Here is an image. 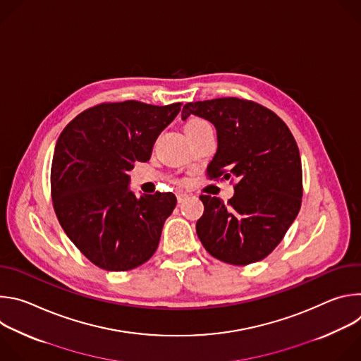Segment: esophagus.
<instances>
[{
    "mask_svg": "<svg viewBox=\"0 0 361 361\" xmlns=\"http://www.w3.org/2000/svg\"><path fill=\"white\" fill-rule=\"evenodd\" d=\"M188 198V194L187 192H183V191H178L177 192V201L178 202H183V201H185Z\"/></svg>",
    "mask_w": 361,
    "mask_h": 361,
    "instance_id": "34e87169",
    "label": "esophagus"
}]
</instances>
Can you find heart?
<instances>
[{
	"label": "heart",
	"instance_id": "obj_1",
	"mask_svg": "<svg viewBox=\"0 0 361 361\" xmlns=\"http://www.w3.org/2000/svg\"><path fill=\"white\" fill-rule=\"evenodd\" d=\"M207 128H212L210 124L205 121V120H201V118H191L187 126H185V133L187 135L188 134H192V133H198V131H202V130H207Z\"/></svg>",
	"mask_w": 361,
	"mask_h": 361
}]
</instances>
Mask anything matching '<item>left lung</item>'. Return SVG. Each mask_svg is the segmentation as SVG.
<instances>
[{
    "mask_svg": "<svg viewBox=\"0 0 361 361\" xmlns=\"http://www.w3.org/2000/svg\"><path fill=\"white\" fill-rule=\"evenodd\" d=\"M190 114L212 121L217 130L209 178L236 180L227 202L200 195L204 214L195 228L201 244L233 266L266 259L301 207V159L291 131L271 110L237 97L187 102L183 120Z\"/></svg>",
    "mask_w": 361,
    "mask_h": 361,
    "instance_id": "1",
    "label": "left lung"
}]
</instances>
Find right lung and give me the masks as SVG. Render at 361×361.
<instances>
[{"mask_svg":"<svg viewBox=\"0 0 361 361\" xmlns=\"http://www.w3.org/2000/svg\"><path fill=\"white\" fill-rule=\"evenodd\" d=\"M181 106L101 102L60 134L51 164L54 212L68 238L97 267L128 271L156 252L177 198L160 191L135 197L127 171L149 160L154 141Z\"/></svg>","mask_w":361,"mask_h":361,"instance_id":"1","label":"right lung"}]
</instances>
